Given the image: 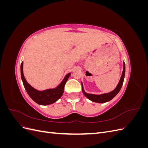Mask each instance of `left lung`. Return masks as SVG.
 Listing matches in <instances>:
<instances>
[{
    "label": "left lung",
    "mask_w": 148,
    "mask_h": 148,
    "mask_svg": "<svg viewBox=\"0 0 148 148\" xmlns=\"http://www.w3.org/2000/svg\"><path fill=\"white\" fill-rule=\"evenodd\" d=\"M123 64V70L122 71V76H121L120 81L117 84V86H116V88L114 89L113 91H110L109 92H107V93L102 94V95H95V94L87 93L84 91V89L83 86L82 85V91L84 95V96L90 101H91L92 102H97V103H105L106 102H108V101H110L111 99H112L113 98L119 93L121 88H122V85H123V80H124V78H125V64L124 62Z\"/></svg>",
    "instance_id": "left-lung-1"
}]
</instances>
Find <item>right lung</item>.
Instances as JSON below:
<instances>
[{
    "instance_id": "right-lung-1",
    "label": "right lung",
    "mask_w": 148,
    "mask_h": 148,
    "mask_svg": "<svg viewBox=\"0 0 148 148\" xmlns=\"http://www.w3.org/2000/svg\"><path fill=\"white\" fill-rule=\"evenodd\" d=\"M23 62H22L20 66L21 77L23 82L25 90L28 94L29 96L37 104L42 106L52 104L59 100L63 95L64 92V86L66 82L71 75V73H67L63 80L58 86L54 88H49L45 90L39 91L34 88L27 82L23 74Z\"/></svg>"
}]
</instances>
